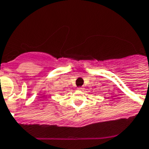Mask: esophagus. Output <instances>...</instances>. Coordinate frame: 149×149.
Segmentation results:
<instances>
[{"label":"esophagus","mask_w":149,"mask_h":149,"mask_svg":"<svg viewBox=\"0 0 149 149\" xmlns=\"http://www.w3.org/2000/svg\"><path fill=\"white\" fill-rule=\"evenodd\" d=\"M77 89H78V90H83V87H77Z\"/></svg>","instance_id":"obj_1"}]
</instances>
